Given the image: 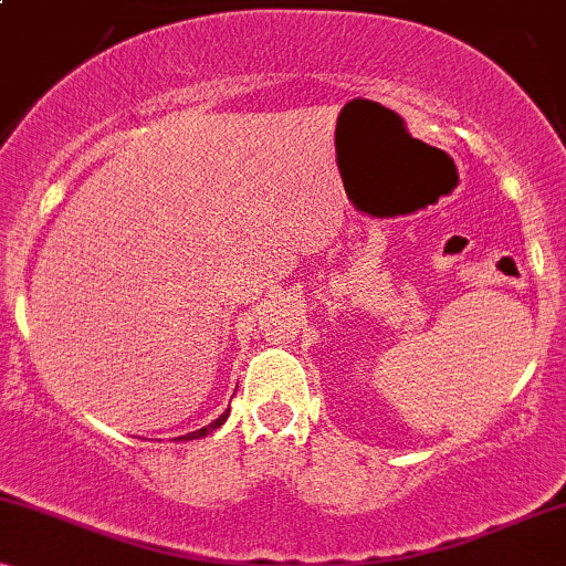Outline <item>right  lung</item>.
Here are the masks:
<instances>
[{
  "label": "right lung",
  "instance_id": "obj_1",
  "mask_svg": "<svg viewBox=\"0 0 566 566\" xmlns=\"http://www.w3.org/2000/svg\"><path fill=\"white\" fill-rule=\"evenodd\" d=\"M227 417H229V409H227V412H223L221 417H216V420H213L211 424H206V428H200V430H196V432H188V436H180V438H175V440H198V438H206L208 432H213L216 428H221V424L227 422Z\"/></svg>",
  "mask_w": 566,
  "mask_h": 566
}]
</instances>
